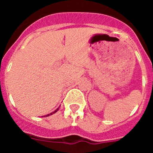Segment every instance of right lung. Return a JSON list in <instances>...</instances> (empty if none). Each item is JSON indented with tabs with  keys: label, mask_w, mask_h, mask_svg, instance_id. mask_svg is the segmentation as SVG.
<instances>
[{
	"label": "right lung",
	"mask_w": 153,
	"mask_h": 153,
	"mask_svg": "<svg viewBox=\"0 0 153 153\" xmlns=\"http://www.w3.org/2000/svg\"><path fill=\"white\" fill-rule=\"evenodd\" d=\"M58 109H59V108H57V109H56V110H55V111H54V112H53V113H50V114L47 115V117H49L50 115H52V114H53V113H56V111H57Z\"/></svg>",
	"instance_id": "obj_1"
}]
</instances>
